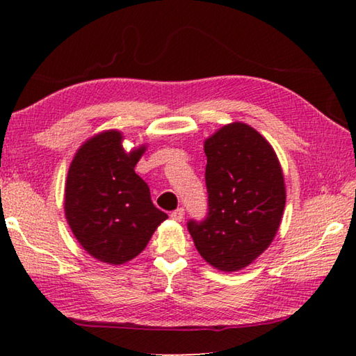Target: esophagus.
Listing matches in <instances>:
<instances>
[{"instance_id":"34e87169","label":"esophagus","mask_w":356,"mask_h":356,"mask_svg":"<svg viewBox=\"0 0 356 356\" xmlns=\"http://www.w3.org/2000/svg\"><path fill=\"white\" fill-rule=\"evenodd\" d=\"M184 215H185V212H184V209H177V210H174V212L171 213V218L174 220V221H177V222H180L184 220Z\"/></svg>"}]
</instances>
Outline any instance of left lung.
Segmentation results:
<instances>
[{
    "label": "left lung",
    "instance_id": "left-lung-1",
    "mask_svg": "<svg viewBox=\"0 0 356 356\" xmlns=\"http://www.w3.org/2000/svg\"><path fill=\"white\" fill-rule=\"evenodd\" d=\"M209 213L188 221L204 261L238 272L256 261L278 232L286 206L284 174L265 138L245 122L222 125L204 141Z\"/></svg>",
    "mask_w": 356,
    "mask_h": 356
}]
</instances>
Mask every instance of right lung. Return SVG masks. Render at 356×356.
I'll return each instance as SVG.
<instances>
[{
    "instance_id": "right-lung-1",
    "label": "right lung",
    "mask_w": 356,
    "mask_h": 356,
    "mask_svg": "<svg viewBox=\"0 0 356 356\" xmlns=\"http://www.w3.org/2000/svg\"><path fill=\"white\" fill-rule=\"evenodd\" d=\"M122 140L119 130H105L84 141L72 160L64 190L65 218L78 243L110 265L140 254L168 218L135 172L146 144L125 152Z\"/></svg>"
}]
</instances>
